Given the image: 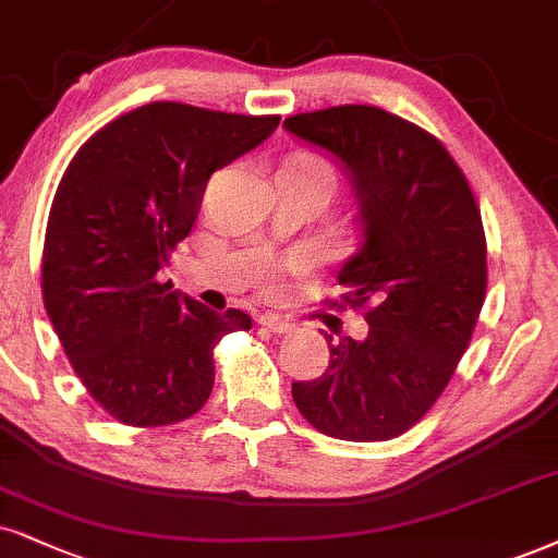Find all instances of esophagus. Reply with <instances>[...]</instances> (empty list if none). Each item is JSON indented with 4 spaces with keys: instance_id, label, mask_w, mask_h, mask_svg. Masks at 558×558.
<instances>
[{
    "instance_id": "obj_1",
    "label": "esophagus",
    "mask_w": 558,
    "mask_h": 558,
    "mask_svg": "<svg viewBox=\"0 0 558 558\" xmlns=\"http://www.w3.org/2000/svg\"><path fill=\"white\" fill-rule=\"evenodd\" d=\"M258 323L266 328V331H271V333H287V331H292V323L284 320V318H281V315H277V313H264V315H260V318H258Z\"/></svg>"
}]
</instances>
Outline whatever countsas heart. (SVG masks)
Returning a JSON list of instances; mask_svg holds the SVG:
<instances>
[{
    "instance_id": "b5f03b06",
    "label": "heart",
    "mask_w": 558,
    "mask_h": 558,
    "mask_svg": "<svg viewBox=\"0 0 558 558\" xmlns=\"http://www.w3.org/2000/svg\"><path fill=\"white\" fill-rule=\"evenodd\" d=\"M300 162H307V165H315V168H323L320 162H315V160H307V157H305V160H300ZM323 170H326V168H323Z\"/></svg>"
}]
</instances>
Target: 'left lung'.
<instances>
[{
  "label": "left lung",
  "mask_w": 558,
  "mask_h": 558,
  "mask_svg": "<svg viewBox=\"0 0 558 558\" xmlns=\"http://www.w3.org/2000/svg\"><path fill=\"white\" fill-rule=\"evenodd\" d=\"M284 129L323 149L352 183L360 243L339 268L364 307L362 341L331 343L318 380L292 383L300 414L349 442L411 429L456 373L486 294V238L471 185L450 153L375 106L290 116Z\"/></svg>",
  "instance_id": "8db88e82"
}]
</instances>
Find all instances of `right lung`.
Wrapping results in <instances>:
<instances>
[{
  "label": "right lung",
  "mask_w": 558,
  "mask_h": 558,
  "mask_svg": "<svg viewBox=\"0 0 558 558\" xmlns=\"http://www.w3.org/2000/svg\"><path fill=\"white\" fill-rule=\"evenodd\" d=\"M279 116L149 102L72 157L46 227L44 302L87 393L129 426L194 416L215 385L211 349L251 315L215 313L162 281L215 170L277 132Z\"/></svg>",
  "instance_id": "add662e5"
}]
</instances>
